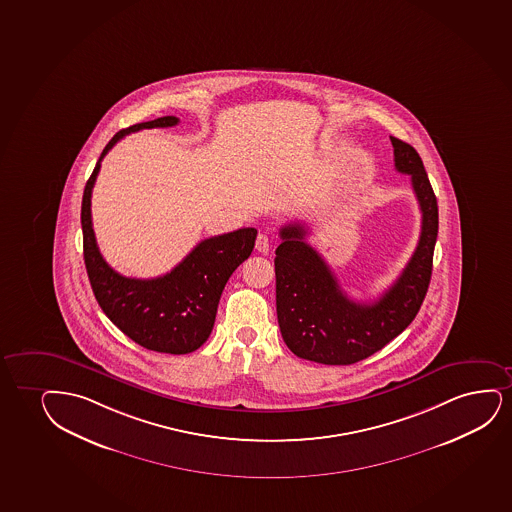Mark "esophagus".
<instances>
[{
    "mask_svg": "<svg viewBox=\"0 0 512 512\" xmlns=\"http://www.w3.org/2000/svg\"><path fill=\"white\" fill-rule=\"evenodd\" d=\"M256 251L261 254H266L270 251V239L266 237L265 233H259L256 237Z\"/></svg>",
    "mask_w": 512,
    "mask_h": 512,
    "instance_id": "1",
    "label": "esophagus"
}]
</instances>
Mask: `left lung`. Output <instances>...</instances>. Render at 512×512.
<instances>
[{
  "mask_svg": "<svg viewBox=\"0 0 512 512\" xmlns=\"http://www.w3.org/2000/svg\"><path fill=\"white\" fill-rule=\"evenodd\" d=\"M395 168L410 175L422 213L421 237L402 275L374 303L344 294L325 259L306 242V228H280L275 258L277 318L287 348L310 362L351 365L382 350L412 324L426 298L438 237V202L417 150L389 136Z\"/></svg>",
  "mask_w": 512,
  "mask_h": 512,
  "instance_id": "8db88e82",
  "label": "left lung"
}]
</instances>
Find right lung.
<instances>
[{"label":"right lung","instance_id":"obj_1","mask_svg":"<svg viewBox=\"0 0 512 512\" xmlns=\"http://www.w3.org/2000/svg\"><path fill=\"white\" fill-rule=\"evenodd\" d=\"M178 117L164 116L133 124L112 136L86 182L81 204L86 272L98 305L110 322L147 350L185 355L201 348L213 330L221 292L235 268L249 258L256 228L202 240L171 272L157 279H128L112 270L98 251L91 223V190L105 154L123 136L147 128H169Z\"/></svg>","mask_w":512,"mask_h":512}]
</instances>
